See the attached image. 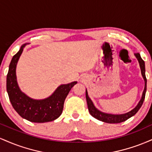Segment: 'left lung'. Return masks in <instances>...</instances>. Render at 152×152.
Here are the masks:
<instances>
[{"instance_id":"obj_1","label":"left lung","mask_w":152,"mask_h":152,"mask_svg":"<svg viewBox=\"0 0 152 152\" xmlns=\"http://www.w3.org/2000/svg\"><path fill=\"white\" fill-rule=\"evenodd\" d=\"M135 56L137 57L138 61H139L142 76L143 78H144V81H145V87H144V91H143L142 99H141L140 102H139L138 105L136 106L133 110H132V111H129V112L126 113V114H119V115L105 114V113H103L102 111H99V110L94 106L92 101L91 100L89 97H88L87 91H86V98L87 105H88V111H89L90 114L93 117L99 120V121L106 122V123H109V124L121 123V122L125 121L126 120L128 119V118H131L132 116H133L134 115L137 114V111H139V109L141 108V106H142L143 102H144V99H145V94L146 91V78L145 75V64H144V61H143V59L141 58L140 54L139 53H135Z\"/></svg>"}]
</instances>
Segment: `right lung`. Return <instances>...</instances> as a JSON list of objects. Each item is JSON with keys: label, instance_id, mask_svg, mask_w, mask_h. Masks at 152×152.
I'll return each mask as SVG.
<instances>
[{"label": "right lung", "instance_id": "1", "mask_svg": "<svg viewBox=\"0 0 152 152\" xmlns=\"http://www.w3.org/2000/svg\"><path fill=\"white\" fill-rule=\"evenodd\" d=\"M26 44L12 58L6 78V88L10 102L16 112L28 121L35 123H44L56 119L61 114L64 101L76 81L61 85L54 93L47 99L34 100L21 92L17 83L15 69L19 57Z\"/></svg>", "mask_w": 152, "mask_h": 152}]
</instances>
